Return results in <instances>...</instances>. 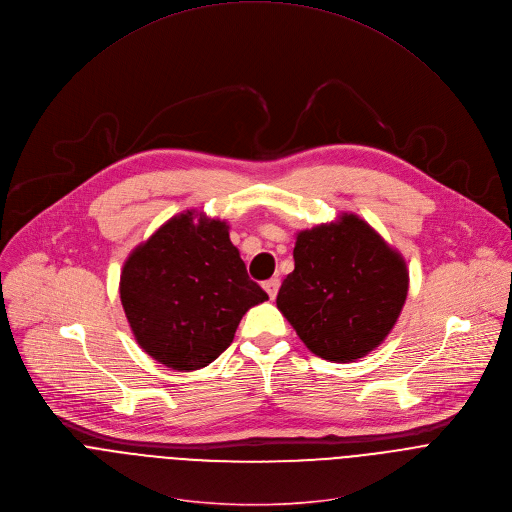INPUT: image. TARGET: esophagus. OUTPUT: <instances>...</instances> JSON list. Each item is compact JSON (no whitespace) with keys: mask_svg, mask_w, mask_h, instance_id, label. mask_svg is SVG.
Listing matches in <instances>:
<instances>
[{"mask_svg":"<svg viewBox=\"0 0 512 512\" xmlns=\"http://www.w3.org/2000/svg\"><path fill=\"white\" fill-rule=\"evenodd\" d=\"M279 285H281V281H279L277 277H273V279H269V281H265V283H263V287H265V291H267V295H269L271 299H275V297H277Z\"/></svg>","mask_w":512,"mask_h":512,"instance_id":"esophagus-1","label":"esophagus"}]
</instances>
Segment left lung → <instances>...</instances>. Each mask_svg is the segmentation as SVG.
I'll use <instances>...</instances> for the list:
<instances>
[{
	"instance_id": "left-lung-1",
	"label": "left lung",
	"mask_w": 512,
	"mask_h": 512,
	"mask_svg": "<svg viewBox=\"0 0 512 512\" xmlns=\"http://www.w3.org/2000/svg\"><path fill=\"white\" fill-rule=\"evenodd\" d=\"M295 269L277 307L301 342L329 362H352L378 348L408 293L404 259L360 217L301 231Z\"/></svg>"
}]
</instances>
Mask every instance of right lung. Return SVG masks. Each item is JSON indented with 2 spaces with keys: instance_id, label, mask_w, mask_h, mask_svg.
<instances>
[{
  "instance_id": "add662e5",
  "label": "right lung",
  "mask_w": 512,
  "mask_h": 512,
  "mask_svg": "<svg viewBox=\"0 0 512 512\" xmlns=\"http://www.w3.org/2000/svg\"><path fill=\"white\" fill-rule=\"evenodd\" d=\"M120 299L140 348L173 370H199L233 342L245 311L269 299L247 275L223 221L183 213L124 263Z\"/></svg>"
}]
</instances>
